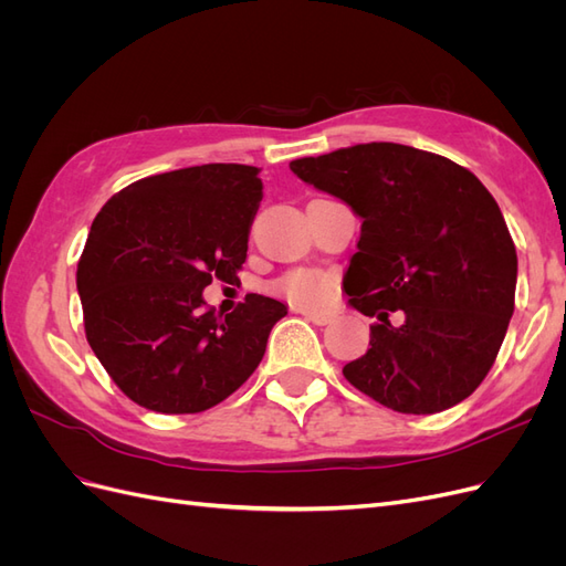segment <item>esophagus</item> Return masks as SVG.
<instances>
[{
    "label": "esophagus",
    "mask_w": 566,
    "mask_h": 566,
    "mask_svg": "<svg viewBox=\"0 0 566 566\" xmlns=\"http://www.w3.org/2000/svg\"><path fill=\"white\" fill-rule=\"evenodd\" d=\"M304 314V318L310 321V323H314V325H325V323H331L333 321V314H328V312H302Z\"/></svg>",
    "instance_id": "34e87169"
}]
</instances>
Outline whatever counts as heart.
Instances as JSON below:
<instances>
[{"label":"heart","instance_id":"1","mask_svg":"<svg viewBox=\"0 0 566 566\" xmlns=\"http://www.w3.org/2000/svg\"><path fill=\"white\" fill-rule=\"evenodd\" d=\"M281 290L297 304L321 306L333 295V279L323 271L300 269V271L287 273V276L281 281Z\"/></svg>","mask_w":566,"mask_h":566}]
</instances>
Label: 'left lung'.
I'll return each instance as SVG.
<instances>
[{"label":"left lung","instance_id":"left-lung-1","mask_svg":"<svg viewBox=\"0 0 566 566\" xmlns=\"http://www.w3.org/2000/svg\"><path fill=\"white\" fill-rule=\"evenodd\" d=\"M290 169L361 219L342 285L354 310L378 323L345 378L399 413H439L468 399L499 356L517 287L515 243L486 186L449 158L389 142ZM394 311L399 326L388 321Z\"/></svg>","mask_w":566,"mask_h":566}]
</instances>
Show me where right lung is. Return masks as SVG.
<instances>
[{
  "label": "right lung",
  "instance_id": "right-lung-1",
  "mask_svg": "<svg viewBox=\"0 0 566 566\" xmlns=\"http://www.w3.org/2000/svg\"><path fill=\"white\" fill-rule=\"evenodd\" d=\"M260 202V167L212 163L134 181L96 214L77 262L84 333L134 403L200 413L260 366L287 306L250 295L221 318L202 300L238 279Z\"/></svg>",
  "mask_w": 566,
  "mask_h": 566
}]
</instances>
